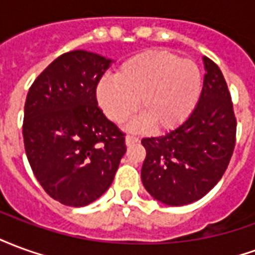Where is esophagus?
<instances>
[{"mask_svg":"<svg viewBox=\"0 0 255 255\" xmlns=\"http://www.w3.org/2000/svg\"><path fill=\"white\" fill-rule=\"evenodd\" d=\"M138 142H139V138L133 136V135H128L127 138H126V143H127V146H131V144L138 143Z\"/></svg>","mask_w":255,"mask_h":255,"instance_id":"1","label":"esophagus"}]
</instances>
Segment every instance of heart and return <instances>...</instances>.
Returning a JSON list of instances; mask_svg holds the SVG:
<instances>
[{"instance_id":"heart-1","label":"heart","mask_w":255,"mask_h":255,"mask_svg":"<svg viewBox=\"0 0 255 255\" xmlns=\"http://www.w3.org/2000/svg\"><path fill=\"white\" fill-rule=\"evenodd\" d=\"M202 78L197 64L165 50H147L122 64L116 78H104L97 95L113 122L122 123L138 108L131 128L168 131L188 119L197 105Z\"/></svg>"}]
</instances>
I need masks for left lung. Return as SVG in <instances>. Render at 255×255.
<instances>
[{
    "label": "left lung",
    "instance_id": "left-lung-1",
    "mask_svg": "<svg viewBox=\"0 0 255 255\" xmlns=\"http://www.w3.org/2000/svg\"><path fill=\"white\" fill-rule=\"evenodd\" d=\"M205 78L186 122L162 136L143 138L142 183L151 197L183 206L205 197L224 175L235 149L236 117L220 68L203 57Z\"/></svg>",
    "mask_w": 255,
    "mask_h": 255
}]
</instances>
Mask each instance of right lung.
<instances>
[{
	"label": "right lung",
	"mask_w": 255,
	"mask_h": 255,
	"mask_svg": "<svg viewBox=\"0 0 255 255\" xmlns=\"http://www.w3.org/2000/svg\"><path fill=\"white\" fill-rule=\"evenodd\" d=\"M112 60L73 50L35 79L24 105L23 138L31 169L60 203L80 208L111 187L126 138L97 102V86Z\"/></svg>",
	"instance_id": "obj_1"
}]
</instances>
